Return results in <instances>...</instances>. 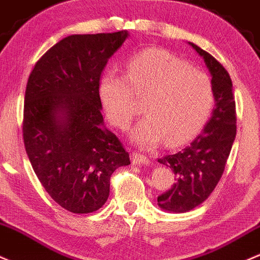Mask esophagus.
Returning <instances> with one entry per match:
<instances>
[{
	"label": "esophagus",
	"instance_id": "esophagus-1",
	"mask_svg": "<svg viewBox=\"0 0 260 260\" xmlns=\"http://www.w3.org/2000/svg\"><path fill=\"white\" fill-rule=\"evenodd\" d=\"M133 163L134 165H144V166H147L150 165V158H148L147 156H145V154L140 153V152H133Z\"/></svg>",
	"mask_w": 260,
	"mask_h": 260
}]
</instances>
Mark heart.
Wrapping results in <instances>:
<instances>
[{
    "instance_id": "b5f03b06",
    "label": "heart",
    "mask_w": 260,
    "mask_h": 260,
    "mask_svg": "<svg viewBox=\"0 0 260 260\" xmlns=\"http://www.w3.org/2000/svg\"><path fill=\"white\" fill-rule=\"evenodd\" d=\"M99 95L108 118L119 129L129 127L139 113L138 99L145 101L147 115L131 131L134 141L145 148L163 140L167 146H179L193 139L215 104L209 76L162 49L135 55L127 63L126 76L107 74Z\"/></svg>"
}]
</instances>
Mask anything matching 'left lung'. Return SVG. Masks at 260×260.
<instances>
[{"label": "left lung", "mask_w": 260, "mask_h": 260, "mask_svg": "<svg viewBox=\"0 0 260 260\" xmlns=\"http://www.w3.org/2000/svg\"><path fill=\"white\" fill-rule=\"evenodd\" d=\"M205 61L211 75L215 107L211 118L191 144L179 152L158 158L176 174L169 190L157 198L169 212L190 211L204 203L220 182L236 138V103L229 72L209 52L189 43Z\"/></svg>", "instance_id": "left-lung-1"}]
</instances>
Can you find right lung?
<instances>
[{"label":"right lung","mask_w":260,"mask_h":260,"mask_svg":"<svg viewBox=\"0 0 260 260\" xmlns=\"http://www.w3.org/2000/svg\"><path fill=\"white\" fill-rule=\"evenodd\" d=\"M126 30L63 38L38 60L25 88L23 140L38 179L61 208L97 211L110 177L130 165L115 134L104 126L99 81Z\"/></svg>","instance_id":"right-lung-1"}]
</instances>
